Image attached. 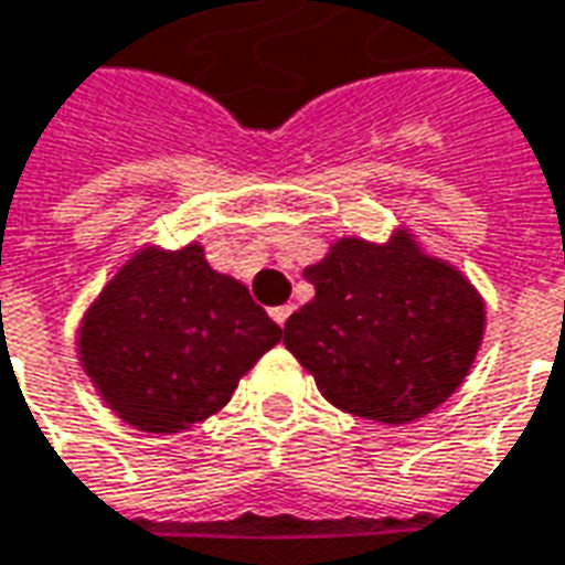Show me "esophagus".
<instances>
[{"instance_id":"1","label":"esophagus","mask_w":565,"mask_h":565,"mask_svg":"<svg viewBox=\"0 0 565 565\" xmlns=\"http://www.w3.org/2000/svg\"><path fill=\"white\" fill-rule=\"evenodd\" d=\"M290 311H294V306H278V309H271V321L278 323V327H284L287 323V318H290Z\"/></svg>"}]
</instances>
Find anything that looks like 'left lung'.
<instances>
[{
  "mask_svg": "<svg viewBox=\"0 0 565 565\" xmlns=\"http://www.w3.org/2000/svg\"><path fill=\"white\" fill-rule=\"evenodd\" d=\"M315 299L284 323V345L318 392L364 419L404 425L461 385L483 339V299L409 235L342 238L306 269Z\"/></svg>",
  "mask_w": 565,
  "mask_h": 565,
  "instance_id": "left-lung-1",
  "label": "left lung"
}]
</instances>
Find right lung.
Returning a JSON list of instances; mask_svg holds the SVG:
<instances>
[{
  "label": "right lung",
  "mask_w": 565,
  "mask_h": 565,
  "mask_svg": "<svg viewBox=\"0 0 565 565\" xmlns=\"http://www.w3.org/2000/svg\"><path fill=\"white\" fill-rule=\"evenodd\" d=\"M275 342L281 327L244 284L211 269L199 244L146 247L85 315L78 358L128 425L173 434L226 406Z\"/></svg>",
  "instance_id": "1"
}]
</instances>
